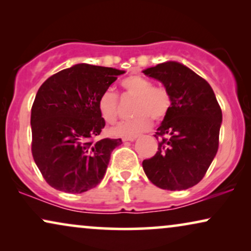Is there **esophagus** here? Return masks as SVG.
I'll return each mask as SVG.
<instances>
[{
	"label": "esophagus",
	"instance_id": "34e87169",
	"mask_svg": "<svg viewBox=\"0 0 251 251\" xmlns=\"http://www.w3.org/2000/svg\"><path fill=\"white\" fill-rule=\"evenodd\" d=\"M137 138V136H130V137H123V142H133Z\"/></svg>",
	"mask_w": 251,
	"mask_h": 251
}]
</instances>
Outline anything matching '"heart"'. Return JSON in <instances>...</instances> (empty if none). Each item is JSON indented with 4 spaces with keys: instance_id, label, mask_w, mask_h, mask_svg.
I'll list each match as a JSON object with an SVG mask.
<instances>
[{
    "instance_id": "b5f03b06",
    "label": "heart",
    "mask_w": 251,
    "mask_h": 251,
    "mask_svg": "<svg viewBox=\"0 0 251 251\" xmlns=\"http://www.w3.org/2000/svg\"><path fill=\"white\" fill-rule=\"evenodd\" d=\"M126 94L137 98L132 107L135 118L113 126L112 133L118 137L136 136L151 126V119L159 122L170 111L171 98L163 88L154 87L153 82L142 76H129L121 82ZM98 111L105 122L114 123L118 120V97L114 92L105 91L98 99Z\"/></svg>"
}]
</instances>
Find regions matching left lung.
Masks as SVG:
<instances>
[{
	"instance_id": "left-lung-1",
	"label": "left lung",
	"mask_w": 251,
	"mask_h": 251,
	"mask_svg": "<svg viewBox=\"0 0 251 251\" xmlns=\"http://www.w3.org/2000/svg\"><path fill=\"white\" fill-rule=\"evenodd\" d=\"M143 73L160 81L171 98L170 111L154 135L157 152L143 161V169L162 190H187L203 178L217 153L222 109L210 84L178 61Z\"/></svg>"
}]
</instances>
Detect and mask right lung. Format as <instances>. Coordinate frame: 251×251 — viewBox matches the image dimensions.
<instances>
[{"label": "right lung", "mask_w": 251, "mask_h": 251, "mask_svg": "<svg viewBox=\"0 0 251 251\" xmlns=\"http://www.w3.org/2000/svg\"><path fill=\"white\" fill-rule=\"evenodd\" d=\"M125 71L76 64L41 85L30 114L32 153L50 186L83 193L105 176L113 150L121 139H96L105 121L98 99Z\"/></svg>", "instance_id": "add662e5"}]
</instances>
